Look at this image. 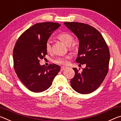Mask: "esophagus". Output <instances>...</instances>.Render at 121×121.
<instances>
[{
	"label": "esophagus",
	"mask_w": 121,
	"mask_h": 121,
	"mask_svg": "<svg viewBox=\"0 0 121 121\" xmlns=\"http://www.w3.org/2000/svg\"><path fill=\"white\" fill-rule=\"evenodd\" d=\"M66 68H67L66 67H61V71H62L63 70H64Z\"/></svg>",
	"instance_id": "1"
}]
</instances>
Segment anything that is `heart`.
<instances>
[{
    "label": "heart",
    "instance_id": "b5f03b06",
    "mask_svg": "<svg viewBox=\"0 0 121 121\" xmlns=\"http://www.w3.org/2000/svg\"><path fill=\"white\" fill-rule=\"evenodd\" d=\"M57 37L58 39L64 43L69 48H73L74 46L72 43L73 40V37L71 34L68 32H62L58 35ZM45 49L47 52L50 53L52 51V46L51 41L48 40L47 41L45 45ZM70 58L69 56H65L63 57H59L54 61L55 63L59 65H66L68 63V60Z\"/></svg>",
    "mask_w": 121,
    "mask_h": 121
}]
</instances>
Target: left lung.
<instances>
[{"label":"left lung","mask_w":121,"mask_h":121,"mask_svg":"<svg viewBox=\"0 0 121 121\" xmlns=\"http://www.w3.org/2000/svg\"><path fill=\"white\" fill-rule=\"evenodd\" d=\"M64 24L78 38L76 61L86 65L82 71L80 68H73L75 73L70 80L71 87L79 93H92L100 86L108 73L110 53L107 44L100 32L89 24L73 22Z\"/></svg>","instance_id":"obj_1"}]
</instances>
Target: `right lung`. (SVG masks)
Listing matches in <instances>:
<instances>
[{
	"mask_svg": "<svg viewBox=\"0 0 121 121\" xmlns=\"http://www.w3.org/2000/svg\"><path fill=\"white\" fill-rule=\"evenodd\" d=\"M60 24L46 22L34 24L18 38L14 48V68L22 83L32 92H42L48 89L60 70V67L50 64L40 65L39 61L47 54L45 45Z\"/></svg>",
	"mask_w": 121,
	"mask_h": 121,
	"instance_id": "add662e5",
	"label": "right lung"
}]
</instances>
